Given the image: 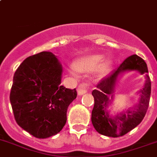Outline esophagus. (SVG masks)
Wrapping results in <instances>:
<instances>
[{
	"label": "esophagus",
	"mask_w": 157,
	"mask_h": 157,
	"mask_svg": "<svg viewBox=\"0 0 157 157\" xmlns=\"http://www.w3.org/2000/svg\"><path fill=\"white\" fill-rule=\"evenodd\" d=\"M86 90H87V85L84 83L79 84L77 88L78 94V95H82L86 92Z\"/></svg>",
	"instance_id": "obj_1"
}]
</instances>
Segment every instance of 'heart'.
<instances>
[{"mask_svg":"<svg viewBox=\"0 0 157 157\" xmlns=\"http://www.w3.org/2000/svg\"><path fill=\"white\" fill-rule=\"evenodd\" d=\"M103 56L101 54H92L89 55L86 58H81L75 63V68L77 71L84 73V72H91L94 70H97V74L99 76L105 75L109 70V63L104 61L100 64L103 61ZM75 71V69H74Z\"/></svg>","mask_w":157,"mask_h":157,"instance_id":"heart-1","label":"heart"}]
</instances>
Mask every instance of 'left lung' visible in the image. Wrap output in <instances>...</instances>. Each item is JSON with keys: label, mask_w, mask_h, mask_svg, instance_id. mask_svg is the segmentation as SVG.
I'll return each instance as SVG.
<instances>
[{"label": "left lung", "mask_w": 157, "mask_h": 157, "mask_svg": "<svg viewBox=\"0 0 157 157\" xmlns=\"http://www.w3.org/2000/svg\"><path fill=\"white\" fill-rule=\"evenodd\" d=\"M131 71H137L146 75L145 85L138 93L139 101L127 111L111 116L108 108L113 100L118 78L123 73ZM147 72L144 60L136 54H133L127 58L118 68L101 79L96 89L92 91L94 105L91 113V122L99 134L109 137L122 136L140 124L147 112L151 94V81Z\"/></svg>", "instance_id": "1"}]
</instances>
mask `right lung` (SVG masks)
Returning a JSON list of instances; mask_svg holds the SVG:
<instances>
[{"instance_id": "obj_1", "label": "right lung", "mask_w": 157, "mask_h": 157, "mask_svg": "<svg viewBox=\"0 0 157 157\" xmlns=\"http://www.w3.org/2000/svg\"><path fill=\"white\" fill-rule=\"evenodd\" d=\"M63 66L52 52L28 57L14 74L10 103L17 124L32 136L46 139L58 134L67 123L75 89L61 86Z\"/></svg>"}]
</instances>
